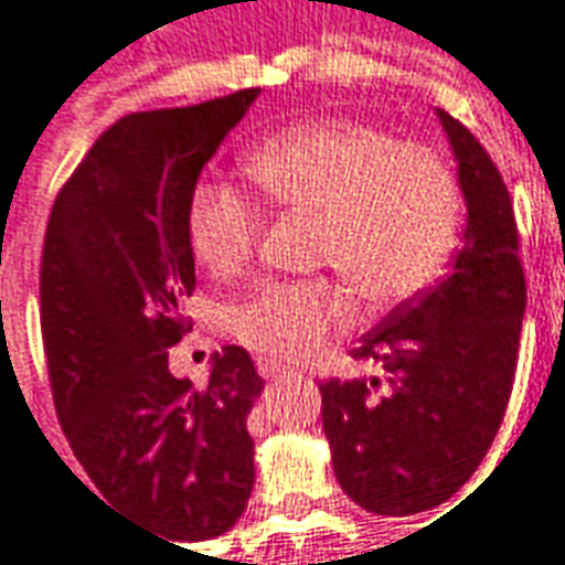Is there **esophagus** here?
<instances>
[{
	"instance_id": "1",
	"label": "esophagus",
	"mask_w": 565,
	"mask_h": 565,
	"mask_svg": "<svg viewBox=\"0 0 565 565\" xmlns=\"http://www.w3.org/2000/svg\"><path fill=\"white\" fill-rule=\"evenodd\" d=\"M255 367H258V373H262L265 379L286 376V367L277 364V361H267V358H258V361H255Z\"/></svg>"
}]
</instances>
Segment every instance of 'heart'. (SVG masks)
I'll use <instances>...</instances> for the list:
<instances>
[{
  "instance_id": "1",
  "label": "heart",
  "mask_w": 565,
  "mask_h": 565,
  "mask_svg": "<svg viewBox=\"0 0 565 565\" xmlns=\"http://www.w3.org/2000/svg\"><path fill=\"white\" fill-rule=\"evenodd\" d=\"M243 171L267 204L319 213L316 265L331 267L364 310L409 303L443 277L460 192L448 164L427 147L397 143L352 119H316L270 135ZM262 213L225 183H201L189 201V243L201 265L228 277L249 262ZM349 303L328 279L270 282L228 316L234 337L267 361L316 355Z\"/></svg>"
}]
</instances>
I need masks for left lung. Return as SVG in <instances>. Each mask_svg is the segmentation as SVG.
I'll list each match as a JSON object with an SVG mask.
<instances>
[{
  "label": "left lung",
  "mask_w": 565,
  "mask_h": 565,
  "mask_svg": "<svg viewBox=\"0 0 565 565\" xmlns=\"http://www.w3.org/2000/svg\"><path fill=\"white\" fill-rule=\"evenodd\" d=\"M467 201L451 270L385 316L352 355L379 379L322 382V427L337 481L373 514H418L451 500L488 455L512 394L526 307L509 189L476 135L436 110Z\"/></svg>",
  "instance_id": "obj_1"
}]
</instances>
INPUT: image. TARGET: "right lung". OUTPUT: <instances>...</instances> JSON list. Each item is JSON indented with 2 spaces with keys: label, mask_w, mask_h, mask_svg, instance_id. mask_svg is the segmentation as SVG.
Returning a JSON list of instances; mask_svg holds the SVG:
<instances>
[{
  "label": "right lung",
  "mask_w": 565,
  "mask_h": 565,
  "mask_svg": "<svg viewBox=\"0 0 565 565\" xmlns=\"http://www.w3.org/2000/svg\"><path fill=\"white\" fill-rule=\"evenodd\" d=\"M262 89L114 122L53 201L41 337L53 406L102 497L171 542L228 533L253 493L246 415L265 382L241 345L207 388L168 370L192 324L189 201L201 168ZM102 500V502H105Z\"/></svg>",
  "instance_id": "right-lung-1"
}]
</instances>
